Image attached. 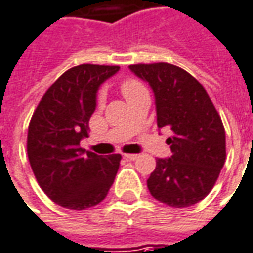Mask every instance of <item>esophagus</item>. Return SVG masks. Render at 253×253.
<instances>
[{
	"label": "esophagus",
	"instance_id": "esophagus-1",
	"mask_svg": "<svg viewBox=\"0 0 253 253\" xmlns=\"http://www.w3.org/2000/svg\"><path fill=\"white\" fill-rule=\"evenodd\" d=\"M138 156L140 155H137V154H126V155H125V158H126V159H128V161H135Z\"/></svg>",
	"mask_w": 253,
	"mask_h": 253
}]
</instances>
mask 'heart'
Masks as SVG:
<instances>
[{
  "label": "heart",
  "instance_id": "obj_1",
  "mask_svg": "<svg viewBox=\"0 0 253 253\" xmlns=\"http://www.w3.org/2000/svg\"><path fill=\"white\" fill-rule=\"evenodd\" d=\"M142 91H145L144 85L138 80H135V79H126L122 83V92H123V95H125L126 99L140 94Z\"/></svg>",
  "mask_w": 253,
  "mask_h": 253
}]
</instances>
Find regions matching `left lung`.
Masks as SVG:
<instances>
[{
  "instance_id": "1",
  "label": "left lung",
  "mask_w": 253,
  "mask_h": 253,
  "mask_svg": "<svg viewBox=\"0 0 253 253\" xmlns=\"http://www.w3.org/2000/svg\"><path fill=\"white\" fill-rule=\"evenodd\" d=\"M155 97L156 123L170 128L171 156L158 158L147 180L151 195L173 208L204 199L226 161V133L205 88L184 69L159 62L130 65Z\"/></svg>"
}]
</instances>
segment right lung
<instances>
[{
	"label": "right lung",
	"mask_w": 253,
	"mask_h": 253,
	"mask_svg": "<svg viewBox=\"0 0 253 253\" xmlns=\"http://www.w3.org/2000/svg\"><path fill=\"white\" fill-rule=\"evenodd\" d=\"M119 66L84 63L66 70L41 98L27 133V155L42 191L55 204L83 211L104 201L119 169V154L85 152L99 87Z\"/></svg>",
	"instance_id": "1"
}]
</instances>
